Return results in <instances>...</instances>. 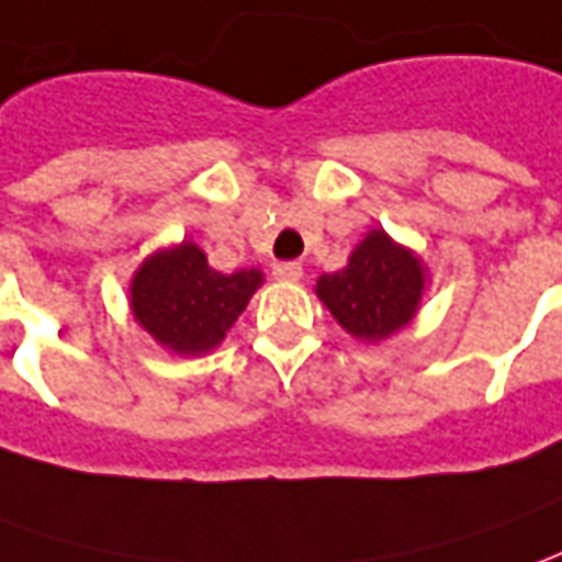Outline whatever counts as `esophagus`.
Here are the masks:
<instances>
[{
    "mask_svg": "<svg viewBox=\"0 0 562 562\" xmlns=\"http://www.w3.org/2000/svg\"><path fill=\"white\" fill-rule=\"evenodd\" d=\"M301 273H304V270H301L297 261H277V265H273V277H277V280L295 282L301 280Z\"/></svg>",
    "mask_w": 562,
    "mask_h": 562,
    "instance_id": "1",
    "label": "esophagus"
}]
</instances>
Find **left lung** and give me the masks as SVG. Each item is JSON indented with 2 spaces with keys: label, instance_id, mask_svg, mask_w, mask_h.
Listing matches in <instances>:
<instances>
[{
  "label": "left lung",
  "instance_id": "obj_1",
  "mask_svg": "<svg viewBox=\"0 0 562 562\" xmlns=\"http://www.w3.org/2000/svg\"><path fill=\"white\" fill-rule=\"evenodd\" d=\"M422 289L425 273L412 251L400 249L381 231L362 239L345 270L316 280L319 301L362 341H378L403 329L422 301Z\"/></svg>",
  "mask_w": 562,
  "mask_h": 562
}]
</instances>
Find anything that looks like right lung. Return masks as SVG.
<instances>
[{
    "label": "right lung",
    "instance_id": "add662e5",
    "mask_svg": "<svg viewBox=\"0 0 562 562\" xmlns=\"http://www.w3.org/2000/svg\"><path fill=\"white\" fill-rule=\"evenodd\" d=\"M258 285L261 273L255 267L217 273L200 246L181 243L169 251H156L137 270L132 311L159 345L175 353H202L221 345Z\"/></svg>",
    "mask_w": 562,
    "mask_h": 562
}]
</instances>
